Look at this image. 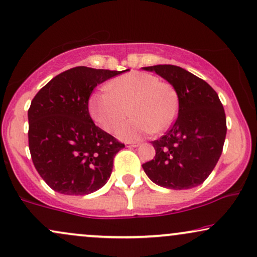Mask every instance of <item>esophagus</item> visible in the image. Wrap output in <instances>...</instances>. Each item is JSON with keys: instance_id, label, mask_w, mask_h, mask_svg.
Listing matches in <instances>:
<instances>
[{"instance_id": "esophagus-1", "label": "esophagus", "mask_w": 257, "mask_h": 257, "mask_svg": "<svg viewBox=\"0 0 257 257\" xmlns=\"http://www.w3.org/2000/svg\"><path fill=\"white\" fill-rule=\"evenodd\" d=\"M139 146V142H125V147L131 148V147H137Z\"/></svg>"}]
</instances>
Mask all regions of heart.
<instances>
[{
  "instance_id": "heart-1",
  "label": "heart",
  "mask_w": 257,
  "mask_h": 257,
  "mask_svg": "<svg viewBox=\"0 0 257 257\" xmlns=\"http://www.w3.org/2000/svg\"><path fill=\"white\" fill-rule=\"evenodd\" d=\"M88 107L92 118L106 132L115 131L129 111L132 118L119 126L117 137L132 141L153 132H165L177 116L179 99L172 83L152 74L132 72L94 92Z\"/></svg>"
}]
</instances>
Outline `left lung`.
<instances>
[{
	"instance_id": "8db88e82",
	"label": "left lung",
	"mask_w": 257,
	"mask_h": 257,
	"mask_svg": "<svg viewBox=\"0 0 257 257\" xmlns=\"http://www.w3.org/2000/svg\"><path fill=\"white\" fill-rule=\"evenodd\" d=\"M175 86L178 116L158 140L152 141L156 156L142 164L153 183L174 190L203 183L220 158L226 116L217 92L205 80L172 64L144 67Z\"/></svg>"
}]
</instances>
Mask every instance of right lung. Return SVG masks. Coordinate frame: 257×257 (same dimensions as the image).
Wrapping results in <instances>:
<instances>
[{
    "label": "right lung",
    "instance_id": "right-lung-1",
    "mask_svg": "<svg viewBox=\"0 0 257 257\" xmlns=\"http://www.w3.org/2000/svg\"><path fill=\"white\" fill-rule=\"evenodd\" d=\"M123 72L72 68L55 76L32 99L31 157L40 177L57 193L86 195L109 181L113 158L124 144L94 124L88 99L95 86Z\"/></svg>",
    "mask_w": 257,
    "mask_h": 257
}]
</instances>
